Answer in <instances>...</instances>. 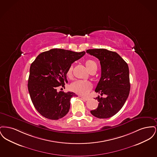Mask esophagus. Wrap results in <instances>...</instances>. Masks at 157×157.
<instances>
[{"label":"esophagus","instance_id":"34e87169","mask_svg":"<svg viewBox=\"0 0 157 157\" xmlns=\"http://www.w3.org/2000/svg\"><path fill=\"white\" fill-rule=\"evenodd\" d=\"M80 97L81 98V99H82L83 101H88V99H89V98L87 97Z\"/></svg>","mask_w":157,"mask_h":157}]
</instances>
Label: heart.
<instances>
[{
    "label": "heart",
    "mask_w": 157,
    "mask_h": 157,
    "mask_svg": "<svg viewBox=\"0 0 157 157\" xmlns=\"http://www.w3.org/2000/svg\"><path fill=\"white\" fill-rule=\"evenodd\" d=\"M85 65L90 72L92 70L97 69V63L92 60H86L85 61ZM72 67H70L67 69V75L69 78H71L72 76ZM71 90L76 94L80 95H86L90 92L92 88L91 83L85 81H76L73 82L71 85Z\"/></svg>",
    "instance_id": "b5f03b06"
}]
</instances>
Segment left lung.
<instances>
[{"label":"left lung","instance_id":"obj_1","mask_svg":"<svg viewBox=\"0 0 157 157\" xmlns=\"http://www.w3.org/2000/svg\"><path fill=\"white\" fill-rule=\"evenodd\" d=\"M86 53L97 58L101 67V77L95 90L101 95L96 98L98 108L90 111L98 118H110L122 108L130 90L129 67L117 52L105 49H88Z\"/></svg>","mask_w":157,"mask_h":157}]
</instances>
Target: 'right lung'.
<instances>
[{"instance_id": "right-lung-1", "label": "right lung", "mask_w": 157, "mask_h": 157, "mask_svg": "<svg viewBox=\"0 0 157 157\" xmlns=\"http://www.w3.org/2000/svg\"><path fill=\"white\" fill-rule=\"evenodd\" d=\"M85 54L84 51L52 49L40 53L32 63L28 87L32 102L41 115L57 120L69 112L71 99L76 95L57 90L65 87L67 69Z\"/></svg>"}]
</instances>
